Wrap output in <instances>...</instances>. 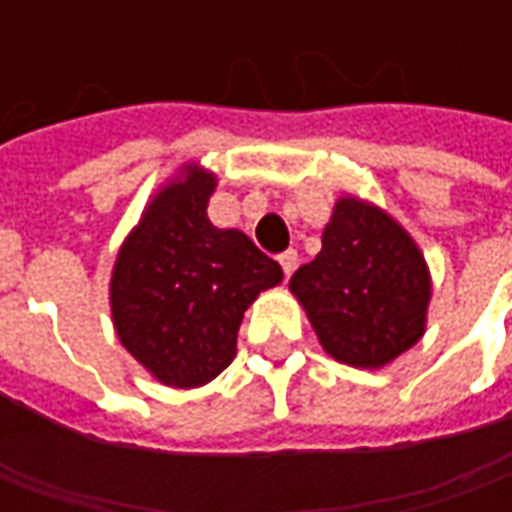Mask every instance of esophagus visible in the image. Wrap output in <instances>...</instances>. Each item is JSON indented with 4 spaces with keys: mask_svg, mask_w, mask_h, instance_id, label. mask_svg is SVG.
<instances>
[{
    "mask_svg": "<svg viewBox=\"0 0 512 512\" xmlns=\"http://www.w3.org/2000/svg\"><path fill=\"white\" fill-rule=\"evenodd\" d=\"M277 260L279 266H282V271H285V277H290V274L296 271V266H299V252H296V249H285Z\"/></svg>",
    "mask_w": 512,
    "mask_h": 512,
    "instance_id": "esophagus-1",
    "label": "esophagus"
}]
</instances>
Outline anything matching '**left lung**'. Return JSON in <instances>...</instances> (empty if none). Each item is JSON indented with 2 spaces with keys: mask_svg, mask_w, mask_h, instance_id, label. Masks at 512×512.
Returning <instances> with one entry per match:
<instances>
[{
  "mask_svg": "<svg viewBox=\"0 0 512 512\" xmlns=\"http://www.w3.org/2000/svg\"><path fill=\"white\" fill-rule=\"evenodd\" d=\"M323 351L351 367H384L425 334L428 263L386 211L337 200L323 246L290 277Z\"/></svg>",
  "mask_w": 512,
  "mask_h": 512,
  "instance_id": "8db88e82",
  "label": "left lung"
}]
</instances>
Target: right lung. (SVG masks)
Masks as SVG:
<instances>
[{"mask_svg":"<svg viewBox=\"0 0 512 512\" xmlns=\"http://www.w3.org/2000/svg\"><path fill=\"white\" fill-rule=\"evenodd\" d=\"M216 175L197 164L150 200L117 252L109 301L117 337L161 384L194 389L235 359L238 326L277 260L208 219Z\"/></svg>","mask_w":512,"mask_h":512,"instance_id":"add662e5","label":"right lung"}]
</instances>
